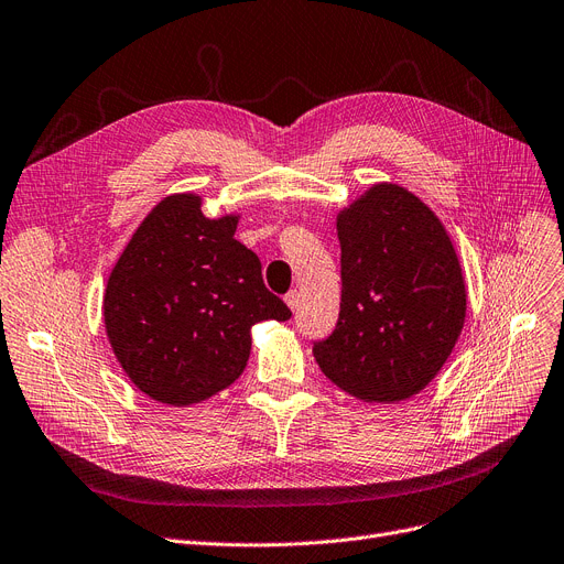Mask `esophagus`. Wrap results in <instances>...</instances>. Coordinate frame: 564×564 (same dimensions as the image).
I'll return each mask as SVG.
<instances>
[{"label": "esophagus", "instance_id": "34e87169", "mask_svg": "<svg viewBox=\"0 0 564 564\" xmlns=\"http://www.w3.org/2000/svg\"><path fill=\"white\" fill-rule=\"evenodd\" d=\"M300 297H302V295H300L297 290H290V292H288V295H285V304H288V308H290V311L300 308V302H302Z\"/></svg>", "mask_w": 564, "mask_h": 564}]
</instances>
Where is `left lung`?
I'll list each match as a JSON object with an SVG mask.
<instances>
[{
	"label": "left lung",
	"instance_id": "8db88e82",
	"mask_svg": "<svg viewBox=\"0 0 564 564\" xmlns=\"http://www.w3.org/2000/svg\"><path fill=\"white\" fill-rule=\"evenodd\" d=\"M340 311L313 357L346 394L399 403L449 359L465 323V279L454 243L417 195L380 182L336 216Z\"/></svg>",
	"mask_w": 564,
	"mask_h": 564
}]
</instances>
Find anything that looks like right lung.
<instances>
[{
    "label": "right lung",
    "instance_id": "obj_1",
    "mask_svg": "<svg viewBox=\"0 0 564 564\" xmlns=\"http://www.w3.org/2000/svg\"><path fill=\"white\" fill-rule=\"evenodd\" d=\"M237 214L207 218L203 198L173 193L133 232L104 295L112 352L152 401L186 408L247 369L251 327L288 321L258 256L235 239Z\"/></svg>",
    "mask_w": 564,
    "mask_h": 564
}]
</instances>
